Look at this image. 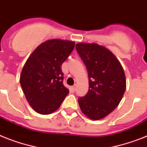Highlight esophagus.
<instances>
[{"instance_id":"1","label":"esophagus","mask_w":147,"mask_h":147,"mask_svg":"<svg viewBox=\"0 0 147 147\" xmlns=\"http://www.w3.org/2000/svg\"><path fill=\"white\" fill-rule=\"evenodd\" d=\"M71 90L73 91H76V85H74V86H72L71 87Z\"/></svg>"}]
</instances>
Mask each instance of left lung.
I'll return each mask as SVG.
<instances>
[{
  "instance_id": "1",
  "label": "left lung",
  "mask_w": 147,
  "mask_h": 147,
  "mask_svg": "<svg viewBox=\"0 0 147 147\" xmlns=\"http://www.w3.org/2000/svg\"><path fill=\"white\" fill-rule=\"evenodd\" d=\"M76 51L87 68L89 90L78 99L81 111L98 120L119 104L126 87L123 69L112 52L96 43H78Z\"/></svg>"
}]
</instances>
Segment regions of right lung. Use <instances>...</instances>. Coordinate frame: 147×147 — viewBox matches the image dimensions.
Wrapping results in <instances>:
<instances>
[{
	"instance_id": "right-lung-1",
	"label": "right lung",
	"mask_w": 147,
	"mask_h": 147,
	"mask_svg": "<svg viewBox=\"0 0 147 147\" xmlns=\"http://www.w3.org/2000/svg\"><path fill=\"white\" fill-rule=\"evenodd\" d=\"M74 47V42L51 39L39 45L26 61L20 84L28 103L36 112L40 114L55 112L69 92L63 83L61 66Z\"/></svg>"
}]
</instances>
